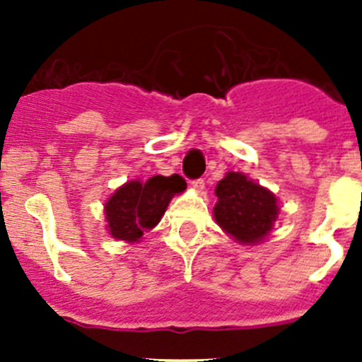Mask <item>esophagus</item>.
Returning a JSON list of instances; mask_svg holds the SVG:
<instances>
[{
    "instance_id": "34e87169",
    "label": "esophagus",
    "mask_w": 362,
    "mask_h": 362,
    "mask_svg": "<svg viewBox=\"0 0 362 362\" xmlns=\"http://www.w3.org/2000/svg\"><path fill=\"white\" fill-rule=\"evenodd\" d=\"M192 188H194L196 192H199V194H203L204 179H194V181H192Z\"/></svg>"
}]
</instances>
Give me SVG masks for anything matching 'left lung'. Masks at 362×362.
Wrapping results in <instances>:
<instances>
[{
  "mask_svg": "<svg viewBox=\"0 0 362 362\" xmlns=\"http://www.w3.org/2000/svg\"><path fill=\"white\" fill-rule=\"evenodd\" d=\"M214 217L217 225L241 245H257L272 232L279 206L268 188L241 172H228L216 187Z\"/></svg>",
  "mask_w": 362,
  "mask_h": 362,
  "instance_id": "8db88e82",
  "label": "left lung"
}]
</instances>
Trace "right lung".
<instances>
[{"instance_id": "obj_1", "label": "right lung", "mask_w": 362, "mask_h": 362, "mask_svg": "<svg viewBox=\"0 0 362 362\" xmlns=\"http://www.w3.org/2000/svg\"><path fill=\"white\" fill-rule=\"evenodd\" d=\"M187 190L181 175H153L148 181H129L112 194L105 203L107 228L117 241L137 243L145 230H152L161 221L166 206L175 194Z\"/></svg>"}]
</instances>
